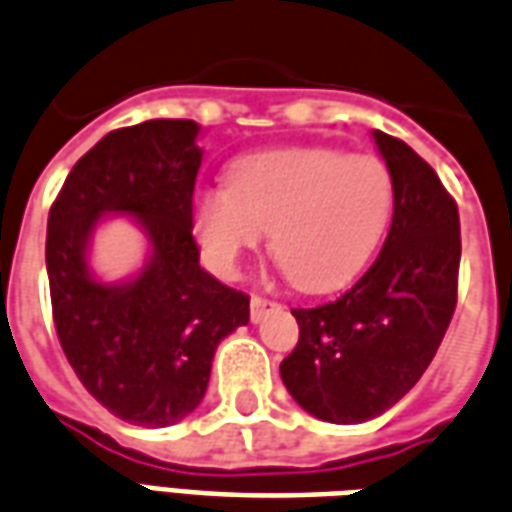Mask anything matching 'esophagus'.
Here are the masks:
<instances>
[{
    "mask_svg": "<svg viewBox=\"0 0 512 512\" xmlns=\"http://www.w3.org/2000/svg\"><path fill=\"white\" fill-rule=\"evenodd\" d=\"M274 307H277V305H274L271 299H263V296H252V299H249V318H252L255 324H260V321L266 318L268 310H274Z\"/></svg>",
    "mask_w": 512,
    "mask_h": 512,
    "instance_id": "1",
    "label": "esophagus"
}]
</instances>
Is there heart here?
<instances>
[{
  "mask_svg": "<svg viewBox=\"0 0 512 512\" xmlns=\"http://www.w3.org/2000/svg\"><path fill=\"white\" fill-rule=\"evenodd\" d=\"M393 210V180L374 155L274 149L241 157L230 185L194 199V232L213 266L230 274L263 244L299 288L352 282L380 246Z\"/></svg>",
  "mask_w": 512,
  "mask_h": 512,
  "instance_id": "heart-1",
  "label": "heart"
}]
</instances>
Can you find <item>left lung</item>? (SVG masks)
<instances>
[{"label": "left lung", "instance_id": "left-lung-1", "mask_svg": "<svg viewBox=\"0 0 512 512\" xmlns=\"http://www.w3.org/2000/svg\"><path fill=\"white\" fill-rule=\"evenodd\" d=\"M393 180L382 252L335 302L293 310L299 343L280 377L299 407L330 424L382 416L427 371L457 305L460 216L432 166L374 130Z\"/></svg>", "mask_w": 512, "mask_h": 512}]
</instances>
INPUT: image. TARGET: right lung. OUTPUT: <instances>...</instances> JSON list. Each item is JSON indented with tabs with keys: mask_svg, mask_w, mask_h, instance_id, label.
Listing matches in <instances>:
<instances>
[{
	"mask_svg": "<svg viewBox=\"0 0 512 512\" xmlns=\"http://www.w3.org/2000/svg\"><path fill=\"white\" fill-rule=\"evenodd\" d=\"M196 138L191 119L107 132L69 171L46 224L60 346L85 391L138 427H171L194 413L219 343L249 324V296L199 266ZM107 215H130L147 235L150 255L130 281H99L87 260Z\"/></svg>",
	"mask_w": 512,
	"mask_h": 512,
	"instance_id": "obj_1",
	"label": "right lung"
}]
</instances>
